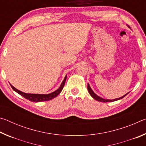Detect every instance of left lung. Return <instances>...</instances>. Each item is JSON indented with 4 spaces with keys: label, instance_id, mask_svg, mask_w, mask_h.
<instances>
[{
    "label": "left lung",
    "instance_id": "obj_1",
    "mask_svg": "<svg viewBox=\"0 0 146 146\" xmlns=\"http://www.w3.org/2000/svg\"><path fill=\"white\" fill-rule=\"evenodd\" d=\"M88 92H89V93L90 94V95H91V97H92L94 98V99L96 100L99 101V102H114V101L118 100H120V99H122V98H123V97H124L125 96L127 95V94H128V93H127L126 95H123V97H120V98H115V99H113V100H108V99H107V100H106V99H104V98H101V97H98V95H96V94L93 92V90H91V88H90V85H89V84H88Z\"/></svg>",
    "mask_w": 146,
    "mask_h": 146
}]
</instances>
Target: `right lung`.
<instances>
[{
    "mask_svg": "<svg viewBox=\"0 0 146 146\" xmlns=\"http://www.w3.org/2000/svg\"><path fill=\"white\" fill-rule=\"evenodd\" d=\"M66 77L67 76H65L64 78V80L62 84L60 85V88H59L57 90H56L55 91H54L53 93H51L49 94H47V95H40V94H29V93H25L22 92V91H19L16 89L15 88H14L13 86L11 84H10L11 87L12 88V89L15 91H16L17 93H18L19 95H21V96H23V97H24L26 99H28L29 100L31 101V102H43V101H48V100H50L53 98H55L56 96L60 94V93L62 90V89L64 86V84H65L66 80Z\"/></svg>",
    "mask_w": 146,
    "mask_h": 146,
    "instance_id": "add662e5",
    "label": "right lung"
}]
</instances>
